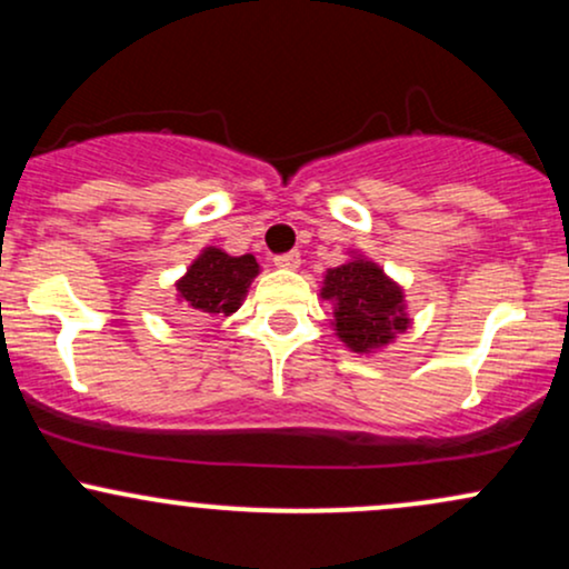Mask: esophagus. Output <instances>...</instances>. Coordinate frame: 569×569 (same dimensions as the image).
Here are the masks:
<instances>
[{"instance_id":"esophagus-1","label":"esophagus","mask_w":569,"mask_h":569,"mask_svg":"<svg viewBox=\"0 0 569 569\" xmlns=\"http://www.w3.org/2000/svg\"><path fill=\"white\" fill-rule=\"evenodd\" d=\"M272 262H276L278 267H283V270H297V267L302 264V257H299V251H289V253H278Z\"/></svg>"}]
</instances>
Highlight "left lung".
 <instances>
[{
	"instance_id": "8db88e82",
	"label": "left lung",
	"mask_w": 569,
	"mask_h": 569,
	"mask_svg": "<svg viewBox=\"0 0 569 569\" xmlns=\"http://www.w3.org/2000/svg\"><path fill=\"white\" fill-rule=\"evenodd\" d=\"M321 297L335 302L337 337L356 352L382 348L409 326L401 289L361 257L326 272Z\"/></svg>"
}]
</instances>
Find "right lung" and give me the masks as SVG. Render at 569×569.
<instances>
[{"label":"right lung","instance_id":"1","mask_svg":"<svg viewBox=\"0 0 569 569\" xmlns=\"http://www.w3.org/2000/svg\"><path fill=\"white\" fill-rule=\"evenodd\" d=\"M259 264L251 253L230 257L219 248H206L187 276L176 283L179 297L198 312H224L230 316L243 302L248 286L257 278Z\"/></svg>","mask_w":569,"mask_h":569}]
</instances>
